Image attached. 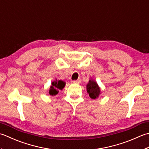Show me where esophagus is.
Here are the masks:
<instances>
[{"mask_svg":"<svg viewBox=\"0 0 149 149\" xmlns=\"http://www.w3.org/2000/svg\"><path fill=\"white\" fill-rule=\"evenodd\" d=\"M80 82V79H78L77 80H73V81H72V83H74V84H79Z\"/></svg>","mask_w":149,"mask_h":149,"instance_id":"34e87169","label":"esophagus"}]
</instances>
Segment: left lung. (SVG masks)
<instances>
[{
  "label": "left lung",
  "mask_w": 149,
  "mask_h": 149,
  "mask_svg": "<svg viewBox=\"0 0 149 149\" xmlns=\"http://www.w3.org/2000/svg\"><path fill=\"white\" fill-rule=\"evenodd\" d=\"M86 89L87 93L89 94V96L91 99L95 100L98 98L99 96L101 95L100 87L96 81L93 79H90L86 86Z\"/></svg>",
  "instance_id": "obj_1"
}]
</instances>
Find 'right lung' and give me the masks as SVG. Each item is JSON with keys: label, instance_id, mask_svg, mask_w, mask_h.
I'll return each instance as SVG.
<instances>
[{"label": "right lung", "instance_id": "right-lung-1", "mask_svg": "<svg viewBox=\"0 0 149 149\" xmlns=\"http://www.w3.org/2000/svg\"><path fill=\"white\" fill-rule=\"evenodd\" d=\"M65 86V82L62 80H59L56 79L51 83V86H50L49 94L51 96H55L58 93V90H62Z\"/></svg>", "mask_w": 149, "mask_h": 149}]
</instances>
